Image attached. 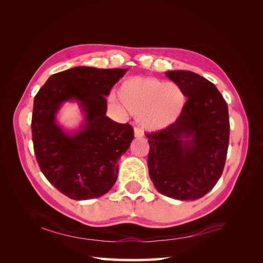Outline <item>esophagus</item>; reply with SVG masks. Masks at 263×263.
<instances>
[{
  "label": "esophagus",
  "mask_w": 263,
  "mask_h": 263,
  "mask_svg": "<svg viewBox=\"0 0 263 263\" xmlns=\"http://www.w3.org/2000/svg\"><path fill=\"white\" fill-rule=\"evenodd\" d=\"M143 130L141 127H139V126H136L135 127V137L136 138H142L143 137Z\"/></svg>",
  "instance_id": "34e87169"
}]
</instances>
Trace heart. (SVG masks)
Listing matches in <instances>:
<instances>
[{"label": "heart", "instance_id": "1", "mask_svg": "<svg viewBox=\"0 0 263 263\" xmlns=\"http://www.w3.org/2000/svg\"><path fill=\"white\" fill-rule=\"evenodd\" d=\"M117 98L128 113L139 115L149 130H160L174 123L186 104V95L175 82L153 77H132L117 88Z\"/></svg>", "mask_w": 263, "mask_h": 263}]
</instances>
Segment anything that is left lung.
I'll use <instances>...</instances> for the list:
<instances>
[{"mask_svg":"<svg viewBox=\"0 0 263 263\" xmlns=\"http://www.w3.org/2000/svg\"><path fill=\"white\" fill-rule=\"evenodd\" d=\"M187 100L180 117L146 135L150 146L149 176L158 192L176 200L202 198L224 171L230 117L224 97L214 83L191 71H168Z\"/></svg>","mask_w":263,"mask_h":263,"instance_id":"obj_1","label":"left lung"}]
</instances>
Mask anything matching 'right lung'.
<instances>
[{
  "instance_id": "1",
  "label": "right lung",
  "mask_w": 263,
  "mask_h": 263,
  "mask_svg": "<svg viewBox=\"0 0 263 263\" xmlns=\"http://www.w3.org/2000/svg\"><path fill=\"white\" fill-rule=\"evenodd\" d=\"M126 71L77 66L49 77L33 99L31 132L39 168L70 199L99 198L116 181L117 161L135 136L128 123L106 116V96ZM68 100L79 102L85 114V123L71 135L54 119Z\"/></svg>"
}]
</instances>
